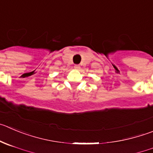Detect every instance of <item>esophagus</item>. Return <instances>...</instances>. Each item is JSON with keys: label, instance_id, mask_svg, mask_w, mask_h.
<instances>
[{"label": "esophagus", "instance_id": "obj_1", "mask_svg": "<svg viewBox=\"0 0 153 153\" xmlns=\"http://www.w3.org/2000/svg\"><path fill=\"white\" fill-rule=\"evenodd\" d=\"M74 68H75V69L76 70H79L80 68H81V67H80L79 65H75V66H74Z\"/></svg>", "mask_w": 153, "mask_h": 153}]
</instances>
